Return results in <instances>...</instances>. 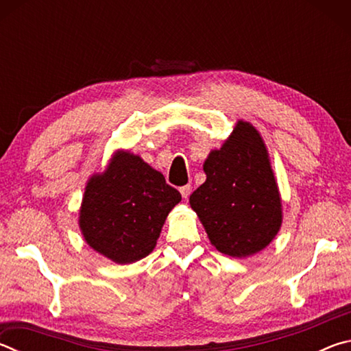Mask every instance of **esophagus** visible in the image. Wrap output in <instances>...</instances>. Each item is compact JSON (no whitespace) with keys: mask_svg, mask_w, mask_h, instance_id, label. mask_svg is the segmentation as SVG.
Here are the masks:
<instances>
[{"mask_svg":"<svg viewBox=\"0 0 351 351\" xmlns=\"http://www.w3.org/2000/svg\"><path fill=\"white\" fill-rule=\"evenodd\" d=\"M180 192H181V195H182V198L184 199H187L189 197H190V193H192V186H182L181 189H180Z\"/></svg>","mask_w":351,"mask_h":351,"instance_id":"obj_1","label":"esophagus"}]
</instances>
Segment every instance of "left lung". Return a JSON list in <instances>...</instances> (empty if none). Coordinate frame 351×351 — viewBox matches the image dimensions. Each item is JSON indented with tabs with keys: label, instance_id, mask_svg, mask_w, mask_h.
Returning a JSON list of instances; mask_svg holds the SVG:
<instances>
[{
	"label": "left lung",
	"instance_id": "left-lung-1",
	"mask_svg": "<svg viewBox=\"0 0 351 351\" xmlns=\"http://www.w3.org/2000/svg\"><path fill=\"white\" fill-rule=\"evenodd\" d=\"M206 181L190 195L213 246L234 258L263 251L283 223L282 197L268 148L251 122L239 119L203 164Z\"/></svg>",
	"mask_w": 351,
	"mask_h": 351
}]
</instances>
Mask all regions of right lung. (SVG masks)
Here are the masks:
<instances>
[{"mask_svg": "<svg viewBox=\"0 0 351 351\" xmlns=\"http://www.w3.org/2000/svg\"><path fill=\"white\" fill-rule=\"evenodd\" d=\"M181 193L139 154L116 150L100 173L86 182L79 210L83 240L117 265L150 254Z\"/></svg>", "mask_w": 351, "mask_h": 351, "instance_id": "1", "label": "right lung"}]
</instances>
